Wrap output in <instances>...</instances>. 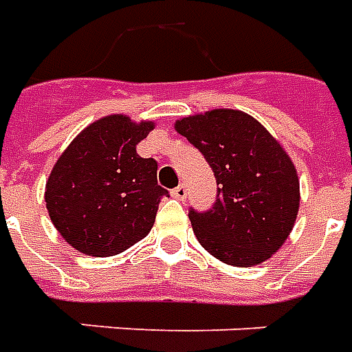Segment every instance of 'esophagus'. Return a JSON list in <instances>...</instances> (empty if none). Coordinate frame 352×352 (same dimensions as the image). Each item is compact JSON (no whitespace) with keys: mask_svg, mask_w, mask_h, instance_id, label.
Returning a JSON list of instances; mask_svg holds the SVG:
<instances>
[{"mask_svg":"<svg viewBox=\"0 0 352 352\" xmlns=\"http://www.w3.org/2000/svg\"><path fill=\"white\" fill-rule=\"evenodd\" d=\"M170 195L174 197V199H178V201H184V199H186V195H188V189H186V184H180L178 188L172 189Z\"/></svg>","mask_w":352,"mask_h":352,"instance_id":"1","label":"esophagus"}]
</instances>
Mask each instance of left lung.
Segmentation results:
<instances>
[{
	"label": "left lung",
	"mask_w": 352,
	"mask_h": 352,
	"mask_svg": "<svg viewBox=\"0 0 352 352\" xmlns=\"http://www.w3.org/2000/svg\"><path fill=\"white\" fill-rule=\"evenodd\" d=\"M174 129L203 153L220 186L210 210L189 212L197 241L233 267L269 260L300 210L298 170L280 142L241 109L182 117Z\"/></svg>",
	"instance_id": "obj_1"
}]
</instances>
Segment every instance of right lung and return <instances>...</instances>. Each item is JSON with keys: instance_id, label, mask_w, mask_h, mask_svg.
Masks as SVG:
<instances>
[{"instance_id": "add662e5", "label": "right lung", "mask_w": 352, "mask_h": 352, "mask_svg": "<svg viewBox=\"0 0 352 352\" xmlns=\"http://www.w3.org/2000/svg\"><path fill=\"white\" fill-rule=\"evenodd\" d=\"M155 129L113 113L85 126L45 184L52 226L81 254L108 258L142 241L168 191L157 184V163L136 153Z\"/></svg>"}]
</instances>
